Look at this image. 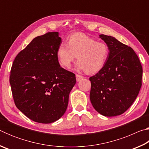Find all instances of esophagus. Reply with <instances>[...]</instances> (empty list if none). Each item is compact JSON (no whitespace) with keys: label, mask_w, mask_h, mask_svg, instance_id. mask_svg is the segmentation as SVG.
Returning <instances> with one entry per match:
<instances>
[{"label":"esophagus","mask_w":149,"mask_h":149,"mask_svg":"<svg viewBox=\"0 0 149 149\" xmlns=\"http://www.w3.org/2000/svg\"><path fill=\"white\" fill-rule=\"evenodd\" d=\"M75 77H76V81L78 82L79 81L81 80L83 78H84V77L81 76V75H78V74H76V75H75Z\"/></svg>","instance_id":"esophagus-1"}]
</instances>
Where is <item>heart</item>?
Listing matches in <instances>:
<instances>
[{"label":"heart","instance_id":"b5f03b06","mask_svg":"<svg viewBox=\"0 0 149 149\" xmlns=\"http://www.w3.org/2000/svg\"><path fill=\"white\" fill-rule=\"evenodd\" d=\"M56 56L59 64L69 69L77 56L76 68L85 70L88 74H95L100 71L107 62L109 49L104 42L84 34L72 35L67 44L62 43L58 47Z\"/></svg>","mask_w":149,"mask_h":149}]
</instances>
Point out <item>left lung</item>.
Masks as SVG:
<instances>
[{
	"mask_svg": "<svg viewBox=\"0 0 149 149\" xmlns=\"http://www.w3.org/2000/svg\"><path fill=\"white\" fill-rule=\"evenodd\" d=\"M109 49L104 68L89 78L90 100L99 114H122L135 101L141 87L143 68L134 50L110 35H99Z\"/></svg>",
	"mask_w": 149,
	"mask_h": 149,
	"instance_id": "8db88e82",
	"label": "left lung"
}]
</instances>
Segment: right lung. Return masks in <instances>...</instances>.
<instances>
[{"label":"right lung","instance_id":"add662e5","mask_svg":"<svg viewBox=\"0 0 149 149\" xmlns=\"http://www.w3.org/2000/svg\"><path fill=\"white\" fill-rule=\"evenodd\" d=\"M58 32L36 37L12 64L10 84L16 107L35 122L50 123L64 114L75 75L60 67Z\"/></svg>","mask_w":149,"mask_h":149}]
</instances>
